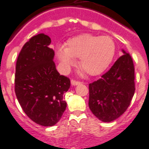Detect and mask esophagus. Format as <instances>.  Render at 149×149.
<instances>
[{"instance_id":"1","label":"esophagus","mask_w":149,"mask_h":149,"mask_svg":"<svg viewBox=\"0 0 149 149\" xmlns=\"http://www.w3.org/2000/svg\"><path fill=\"white\" fill-rule=\"evenodd\" d=\"M80 84V81H76V80H74V79H72L71 80V84L72 85H77V84Z\"/></svg>"}]
</instances>
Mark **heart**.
<instances>
[{
	"instance_id": "1",
	"label": "heart",
	"mask_w": 149,
	"mask_h": 149,
	"mask_svg": "<svg viewBox=\"0 0 149 149\" xmlns=\"http://www.w3.org/2000/svg\"><path fill=\"white\" fill-rule=\"evenodd\" d=\"M115 51L113 40L109 36L82 34L66 42L64 48L56 51L58 59L65 68L79 58L81 70L90 76L102 73L112 62Z\"/></svg>"
}]
</instances>
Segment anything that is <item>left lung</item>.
Wrapping results in <instances>:
<instances>
[{
  "label": "left lung",
  "instance_id": "obj_1",
  "mask_svg": "<svg viewBox=\"0 0 149 149\" xmlns=\"http://www.w3.org/2000/svg\"><path fill=\"white\" fill-rule=\"evenodd\" d=\"M107 73L89 84V107L103 122H111L123 115L135 91L134 67L132 56L123 51Z\"/></svg>",
  "mask_w": 149,
  "mask_h": 149
}]
</instances>
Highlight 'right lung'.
<instances>
[{
    "instance_id": "right-lung-1",
    "label": "right lung",
    "mask_w": 149,
    "mask_h": 149,
    "mask_svg": "<svg viewBox=\"0 0 149 149\" xmlns=\"http://www.w3.org/2000/svg\"><path fill=\"white\" fill-rule=\"evenodd\" d=\"M51 38L44 34L34 36L19 53L15 68V91L23 112L37 124L55 125L67 107L64 94L70 79L56 69Z\"/></svg>"
}]
</instances>
